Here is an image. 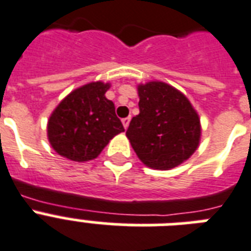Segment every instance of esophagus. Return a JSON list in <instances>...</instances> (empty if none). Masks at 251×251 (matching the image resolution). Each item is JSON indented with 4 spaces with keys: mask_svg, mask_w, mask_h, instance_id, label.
Instances as JSON below:
<instances>
[{
    "mask_svg": "<svg viewBox=\"0 0 251 251\" xmlns=\"http://www.w3.org/2000/svg\"><path fill=\"white\" fill-rule=\"evenodd\" d=\"M130 117H125V119H122V124H124V127L125 129H127L129 127V124H130Z\"/></svg>",
    "mask_w": 251,
    "mask_h": 251,
    "instance_id": "1",
    "label": "esophagus"
}]
</instances>
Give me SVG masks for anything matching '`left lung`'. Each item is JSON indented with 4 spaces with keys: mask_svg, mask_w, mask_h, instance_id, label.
<instances>
[{
    "mask_svg": "<svg viewBox=\"0 0 251 251\" xmlns=\"http://www.w3.org/2000/svg\"><path fill=\"white\" fill-rule=\"evenodd\" d=\"M139 115L126 130L139 160L148 168L169 170L197 150L199 115L180 91L164 82L138 86Z\"/></svg>",
    "mask_w": 251,
    "mask_h": 251,
    "instance_id": "left-lung-1",
    "label": "left lung"
}]
</instances>
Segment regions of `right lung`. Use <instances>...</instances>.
Segmentation results:
<instances>
[{
    "label": "right lung",
    "mask_w": 251,
    "mask_h": 251,
    "mask_svg": "<svg viewBox=\"0 0 251 251\" xmlns=\"http://www.w3.org/2000/svg\"><path fill=\"white\" fill-rule=\"evenodd\" d=\"M108 89V83H87L55 108L49 120L48 135L60 156L78 162L93 160L113 136L125 131L113 101L105 98Z\"/></svg>",
    "instance_id": "1"
}]
</instances>
